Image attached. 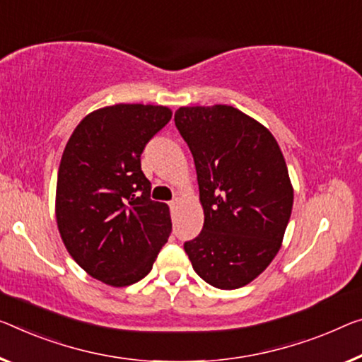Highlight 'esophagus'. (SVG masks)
Instances as JSON below:
<instances>
[{"label": "esophagus", "instance_id": "obj_1", "mask_svg": "<svg viewBox=\"0 0 362 362\" xmlns=\"http://www.w3.org/2000/svg\"><path fill=\"white\" fill-rule=\"evenodd\" d=\"M180 205H181V199H180V197H175V199L170 202V209H171V210H176L177 207H180Z\"/></svg>", "mask_w": 362, "mask_h": 362}]
</instances>
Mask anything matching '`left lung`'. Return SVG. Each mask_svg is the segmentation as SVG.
<instances>
[{
	"instance_id": "obj_1",
	"label": "left lung",
	"mask_w": 362,
	"mask_h": 362,
	"mask_svg": "<svg viewBox=\"0 0 362 362\" xmlns=\"http://www.w3.org/2000/svg\"><path fill=\"white\" fill-rule=\"evenodd\" d=\"M175 124L196 163L204 228L185 243L192 269L220 290L255 280L275 259L293 209L280 146L230 105L181 107Z\"/></svg>"
}]
</instances>
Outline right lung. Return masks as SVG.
I'll return each instance as SVG.
<instances>
[{"instance_id": "add662e5", "label": "right lung", "mask_w": 362, "mask_h": 362, "mask_svg": "<svg viewBox=\"0 0 362 362\" xmlns=\"http://www.w3.org/2000/svg\"><path fill=\"white\" fill-rule=\"evenodd\" d=\"M171 115L162 105L98 108L64 147L54 202L59 235L71 257L105 285L142 280L168 241L170 207L150 199L141 153Z\"/></svg>"}]
</instances>
